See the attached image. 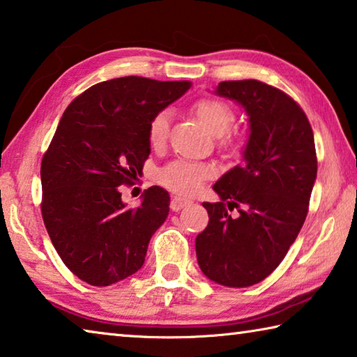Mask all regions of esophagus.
Wrapping results in <instances>:
<instances>
[{"label":"esophagus","instance_id":"esophagus-1","mask_svg":"<svg viewBox=\"0 0 357 357\" xmlns=\"http://www.w3.org/2000/svg\"><path fill=\"white\" fill-rule=\"evenodd\" d=\"M192 202L187 200V198H181V197H173L170 202V208L172 211H181L183 208H185L187 204H190Z\"/></svg>","mask_w":357,"mask_h":357}]
</instances>
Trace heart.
I'll list each match as a JSON object with an SVG mask.
<instances>
[{
  "instance_id": "1",
  "label": "heart",
  "mask_w": 357,
  "mask_h": 357,
  "mask_svg": "<svg viewBox=\"0 0 357 357\" xmlns=\"http://www.w3.org/2000/svg\"><path fill=\"white\" fill-rule=\"evenodd\" d=\"M193 112L211 134L223 135L231 128L234 112L227 102L217 98H203L193 104ZM170 126V113L162 110L151 118L148 124V140L154 148L165 143ZM213 167L187 159L173 160L157 172V181L167 189L179 195H193L204 181L213 176Z\"/></svg>"
}]
</instances>
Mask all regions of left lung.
I'll return each mask as SVG.
<instances>
[{
    "mask_svg": "<svg viewBox=\"0 0 357 357\" xmlns=\"http://www.w3.org/2000/svg\"><path fill=\"white\" fill-rule=\"evenodd\" d=\"M215 94L243 105L250 134L243 164L213 185L220 200L203 203L209 223L195 239L197 259L209 280L244 288L273 273L304 225L317 179L315 140L305 113L280 89L236 80L219 83Z\"/></svg>",
    "mask_w": 357,
    "mask_h": 357,
    "instance_id": "left-lung-1",
    "label": "left lung"
}]
</instances>
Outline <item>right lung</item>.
I'll return each instance as SVG.
<instances>
[{"label":"right lung","instance_id":"add662e5","mask_svg":"<svg viewBox=\"0 0 357 357\" xmlns=\"http://www.w3.org/2000/svg\"><path fill=\"white\" fill-rule=\"evenodd\" d=\"M190 84L113 78L82 93L59 119L40 164L42 219L63 263L89 285L108 287L135 274L165 222L167 190L149 187L140 206L128 208L118 187L143 170L151 118Z\"/></svg>","mask_w":357,"mask_h":357}]
</instances>
